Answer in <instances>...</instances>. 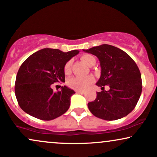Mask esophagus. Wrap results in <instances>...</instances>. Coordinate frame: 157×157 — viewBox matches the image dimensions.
Listing matches in <instances>:
<instances>
[{
  "label": "esophagus",
  "instance_id": "34e87169",
  "mask_svg": "<svg viewBox=\"0 0 157 157\" xmlns=\"http://www.w3.org/2000/svg\"><path fill=\"white\" fill-rule=\"evenodd\" d=\"M75 92H76V93H78V94H84V93H85V92H84V91H79V90L75 91Z\"/></svg>",
  "mask_w": 157,
  "mask_h": 157
}]
</instances>
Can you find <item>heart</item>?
<instances>
[{
    "label": "heart",
    "instance_id": "heart-1",
    "mask_svg": "<svg viewBox=\"0 0 157 157\" xmlns=\"http://www.w3.org/2000/svg\"><path fill=\"white\" fill-rule=\"evenodd\" d=\"M82 61L90 66V64L94 60H95L94 57L90 55H85L82 57ZM71 65H72V61H67L64 67V71L66 74H68L71 72ZM94 78L91 75H86V76H74L69 78L67 81V85L70 88L75 90H84L88 87L93 82Z\"/></svg>",
    "mask_w": 157,
    "mask_h": 157
}]
</instances>
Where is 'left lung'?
<instances>
[{
    "mask_svg": "<svg viewBox=\"0 0 157 157\" xmlns=\"http://www.w3.org/2000/svg\"><path fill=\"white\" fill-rule=\"evenodd\" d=\"M83 51L95 55L100 61L101 75L96 85L94 101L88 103L91 113L100 119L113 121L126 117L134 109L142 92L141 74L136 63L123 50L102 44ZM109 86L105 91L104 86Z\"/></svg>",
    "mask_w": 157,
    "mask_h": 157,
    "instance_id": "8db88e82",
    "label": "left lung"
}]
</instances>
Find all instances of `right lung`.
I'll return each mask as SVG.
<instances>
[{"instance_id": "obj_1", "label": "right lung", "mask_w": 157, "mask_h": 157, "mask_svg": "<svg viewBox=\"0 0 157 157\" xmlns=\"http://www.w3.org/2000/svg\"><path fill=\"white\" fill-rule=\"evenodd\" d=\"M78 53V50L63 52L46 48L26 59L17 73L14 88L19 105L25 113L49 121L68 110L74 91L64 86L55 92L51 86L65 82V65Z\"/></svg>"}]
</instances>
